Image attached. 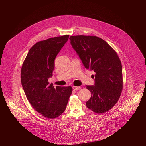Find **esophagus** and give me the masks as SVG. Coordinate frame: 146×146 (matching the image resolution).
I'll use <instances>...</instances> for the list:
<instances>
[{
  "mask_svg": "<svg viewBox=\"0 0 146 146\" xmlns=\"http://www.w3.org/2000/svg\"><path fill=\"white\" fill-rule=\"evenodd\" d=\"M73 89L74 90H78L81 89V87H77V86H73Z\"/></svg>",
  "mask_w": 146,
  "mask_h": 146,
  "instance_id": "obj_1",
  "label": "esophagus"
}]
</instances>
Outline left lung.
Segmentation results:
<instances>
[{
  "instance_id": "1",
  "label": "left lung",
  "mask_w": 146,
  "mask_h": 146,
  "mask_svg": "<svg viewBox=\"0 0 146 146\" xmlns=\"http://www.w3.org/2000/svg\"><path fill=\"white\" fill-rule=\"evenodd\" d=\"M69 39L85 68L95 72V85L86 86L91 92L87 108L98 114L110 110L118 102L123 87L122 65L117 52L96 36H72Z\"/></svg>"
}]
</instances>
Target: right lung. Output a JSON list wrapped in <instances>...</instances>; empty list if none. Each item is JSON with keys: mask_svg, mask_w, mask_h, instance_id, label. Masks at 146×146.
I'll return each instance as SVG.
<instances>
[{"mask_svg": "<svg viewBox=\"0 0 146 146\" xmlns=\"http://www.w3.org/2000/svg\"><path fill=\"white\" fill-rule=\"evenodd\" d=\"M69 35L55 37L36 43L29 50L22 66L21 80L25 95L36 111L54 119L63 113L72 88L50 84L55 57L67 42Z\"/></svg>", "mask_w": 146, "mask_h": 146, "instance_id": "1", "label": "right lung"}]
</instances>
